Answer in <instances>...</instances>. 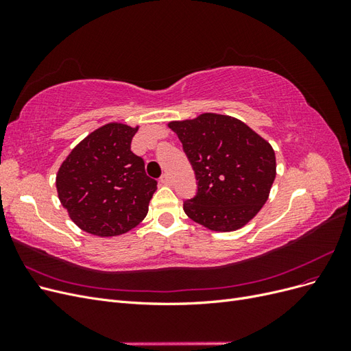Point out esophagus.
Segmentation results:
<instances>
[{
    "mask_svg": "<svg viewBox=\"0 0 351 351\" xmlns=\"http://www.w3.org/2000/svg\"><path fill=\"white\" fill-rule=\"evenodd\" d=\"M159 182L165 186H171V177H169L168 174H164L161 178H159Z\"/></svg>",
    "mask_w": 351,
    "mask_h": 351,
    "instance_id": "esophagus-1",
    "label": "esophagus"
}]
</instances>
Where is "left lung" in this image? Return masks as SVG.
<instances>
[{
  "label": "left lung",
  "mask_w": 351,
  "mask_h": 351,
  "mask_svg": "<svg viewBox=\"0 0 351 351\" xmlns=\"http://www.w3.org/2000/svg\"><path fill=\"white\" fill-rule=\"evenodd\" d=\"M168 127L197 180L196 196L183 205L186 215L217 232L236 231L256 217L277 176L271 143L241 120L215 112Z\"/></svg>",
  "instance_id": "8db88e82"
}]
</instances>
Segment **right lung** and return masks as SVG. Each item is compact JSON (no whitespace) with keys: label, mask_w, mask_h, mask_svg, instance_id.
I'll return each instance as SVG.
<instances>
[{"label":"right lung","mask_w":351,"mask_h":351,"mask_svg":"<svg viewBox=\"0 0 351 351\" xmlns=\"http://www.w3.org/2000/svg\"><path fill=\"white\" fill-rule=\"evenodd\" d=\"M139 125L112 121L73 147L56 177L61 205L80 230L115 237L145 219L156 182L130 145Z\"/></svg>","instance_id":"obj_1"}]
</instances>
